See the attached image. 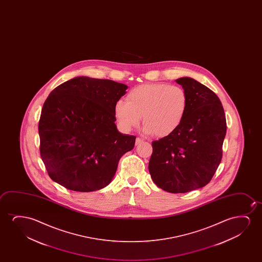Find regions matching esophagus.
<instances>
[{
  "instance_id": "34e87169",
  "label": "esophagus",
  "mask_w": 262,
  "mask_h": 262,
  "mask_svg": "<svg viewBox=\"0 0 262 262\" xmlns=\"http://www.w3.org/2000/svg\"><path fill=\"white\" fill-rule=\"evenodd\" d=\"M142 141H143V140H142L141 138H137L136 141H135V144H136V145H139V144L141 143Z\"/></svg>"
}]
</instances>
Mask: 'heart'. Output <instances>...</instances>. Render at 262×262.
Masks as SVG:
<instances>
[{"instance_id": "heart-1", "label": "heart", "mask_w": 262, "mask_h": 262, "mask_svg": "<svg viewBox=\"0 0 262 262\" xmlns=\"http://www.w3.org/2000/svg\"><path fill=\"white\" fill-rule=\"evenodd\" d=\"M189 97L180 86L153 83L136 86L115 105L119 125L125 132L140 125L141 116L145 130L157 137L174 133L185 118Z\"/></svg>"}]
</instances>
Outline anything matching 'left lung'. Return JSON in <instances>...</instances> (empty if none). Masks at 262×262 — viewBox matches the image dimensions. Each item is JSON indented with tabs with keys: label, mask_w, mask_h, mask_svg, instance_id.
<instances>
[{
	"label": "left lung",
	"mask_w": 262,
	"mask_h": 262,
	"mask_svg": "<svg viewBox=\"0 0 262 262\" xmlns=\"http://www.w3.org/2000/svg\"><path fill=\"white\" fill-rule=\"evenodd\" d=\"M189 97L185 118L174 133L152 142L148 164L162 190L184 193L207 185L222 159L226 115L219 97L195 79H176Z\"/></svg>",
	"instance_id": "1"
}]
</instances>
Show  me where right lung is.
Masks as SVG:
<instances>
[{
    "instance_id": "add662e5",
    "label": "right lung",
    "mask_w": 262,
    "mask_h": 262,
    "mask_svg": "<svg viewBox=\"0 0 262 262\" xmlns=\"http://www.w3.org/2000/svg\"><path fill=\"white\" fill-rule=\"evenodd\" d=\"M128 86L110 79L77 77L55 88L43 103L40 156L51 179L69 190L107 186L136 137L119 133L115 105Z\"/></svg>"
}]
</instances>
